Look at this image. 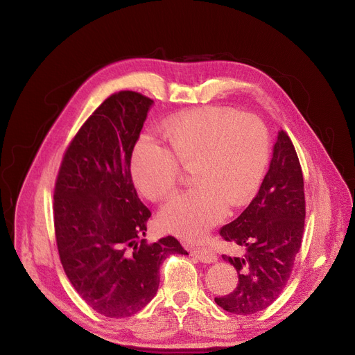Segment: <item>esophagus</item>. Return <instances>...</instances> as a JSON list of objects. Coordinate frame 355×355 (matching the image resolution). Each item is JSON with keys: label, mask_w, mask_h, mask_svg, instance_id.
I'll use <instances>...</instances> for the list:
<instances>
[{"label": "esophagus", "mask_w": 355, "mask_h": 355, "mask_svg": "<svg viewBox=\"0 0 355 355\" xmlns=\"http://www.w3.org/2000/svg\"><path fill=\"white\" fill-rule=\"evenodd\" d=\"M190 252H191V255L197 257L201 263L211 264V263L217 261V254L209 248H194Z\"/></svg>", "instance_id": "esophagus-1"}]
</instances>
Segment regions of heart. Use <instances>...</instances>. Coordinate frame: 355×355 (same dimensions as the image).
<instances>
[{
  "mask_svg": "<svg viewBox=\"0 0 355 355\" xmlns=\"http://www.w3.org/2000/svg\"><path fill=\"white\" fill-rule=\"evenodd\" d=\"M168 148L141 138L131 155L138 191L158 201L178 187L182 168L193 170L191 191L165 205L162 227L188 241H201L224 217L228 205L248 202L263 181L270 154L266 124L255 114L228 107L182 112L162 125Z\"/></svg>",
  "mask_w": 355,
  "mask_h": 355,
  "instance_id": "heart-1",
  "label": "heart"
}]
</instances>
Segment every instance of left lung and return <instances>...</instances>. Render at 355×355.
<instances>
[{"label":"left lung","mask_w":355,"mask_h":355,"mask_svg":"<svg viewBox=\"0 0 355 355\" xmlns=\"http://www.w3.org/2000/svg\"><path fill=\"white\" fill-rule=\"evenodd\" d=\"M305 220L304 178L286 131H279L270 168L258 194L241 216L220 230L225 241L245 248L243 257L223 255L239 272L232 293L216 297L223 310L250 315L266 310L290 279L301 248Z\"/></svg>","instance_id":"1"}]
</instances>
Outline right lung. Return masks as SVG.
Returning <instances> with one entry per match:
<instances>
[{"label": "right lung", "mask_w": 355, "mask_h": 355, "mask_svg": "<svg viewBox=\"0 0 355 355\" xmlns=\"http://www.w3.org/2000/svg\"><path fill=\"white\" fill-rule=\"evenodd\" d=\"M153 103L135 91L110 96L69 143L54 188L62 268L91 309L110 318L144 309L165 257L188 254L171 235L144 240L151 211L138 198L131 155Z\"/></svg>", "instance_id": "right-lung-1"}]
</instances>
